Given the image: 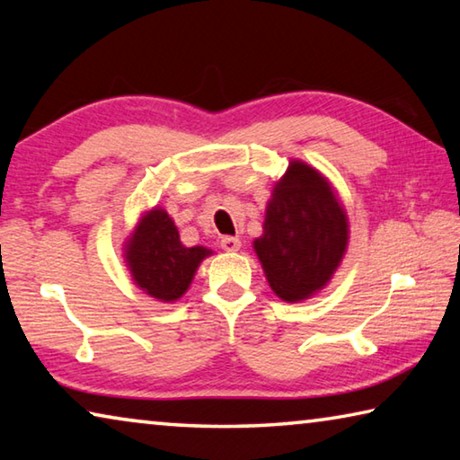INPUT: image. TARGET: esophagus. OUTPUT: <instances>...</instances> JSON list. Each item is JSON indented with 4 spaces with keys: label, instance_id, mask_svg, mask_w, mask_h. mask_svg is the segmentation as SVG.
I'll use <instances>...</instances> for the list:
<instances>
[{
    "label": "esophagus",
    "instance_id": "1",
    "mask_svg": "<svg viewBox=\"0 0 460 460\" xmlns=\"http://www.w3.org/2000/svg\"><path fill=\"white\" fill-rule=\"evenodd\" d=\"M221 247L225 249V252H239L241 241H239L237 237H231V235H227V237H223V239H221Z\"/></svg>",
    "mask_w": 460,
    "mask_h": 460
}]
</instances>
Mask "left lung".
Here are the masks:
<instances>
[{"mask_svg": "<svg viewBox=\"0 0 460 460\" xmlns=\"http://www.w3.org/2000/svg\"><path fill=\"white\" fill-rule=\"evenodd\" d=\"M347 241V215L331 182L292 160L271 192L263 235L253 241L271 290L286 302L306 300L337 271Z\"/></svg>", "mask_w": 460, "mask_h": 460, "instance_id": "1", "label": "left lung"}]
</instances>
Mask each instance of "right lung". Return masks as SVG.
Here are the masks:
<instances>
[{
  "label": "right lung",
  "mask_w": 460,
  "mask_h": 460,
  "mask_svg": "<svg viewBox=\"0 0 460 460\" xmlns=\"http://www.w3.org/2000/svg\"><path fill=\"white\" fill-rule=\"evenodd\" d=\"M207 255H211V249L184 247L174 221L158 207L139 219L126 245L134 282L162 302H174L189 290L194 271Z\"/></svg>",
  "instance_id": "obj_1"
}]
</instances>
